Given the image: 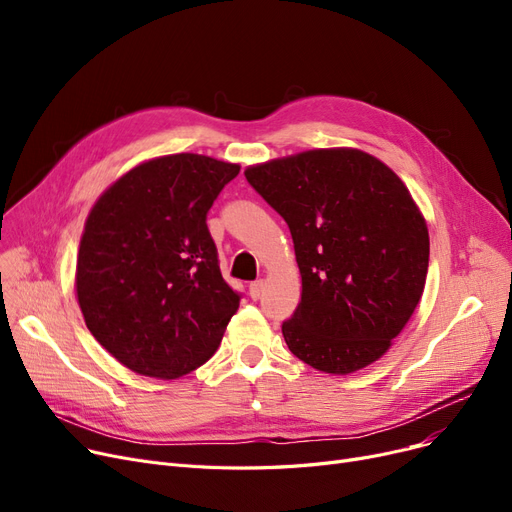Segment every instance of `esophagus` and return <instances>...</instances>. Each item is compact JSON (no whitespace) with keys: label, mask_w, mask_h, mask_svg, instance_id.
<instances>
[{"label":"esophagus","mask_w":512,"mask_h":512,"mask_svg":"<svg viewBox=\"0 0 512 512\" xmlns=\"http://www.w3.org/2000/svg\"><path fill=\"white\" fill-rule=\"evenodd\" d=\"M261 292H263V280H255L249 284V297L253 301H257L261 297Z\"/></svg>","instance_id":"34e87169"}]
</instances>
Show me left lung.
<instances>
[{"label": "left lung", "instance_id": "1", "mask_svg": "<svg viewBox=\"0 0 512 512\" xmlns=\"http://www.w3.org/2000/svg\"><path fill=\"white\" fill-rule=\"evenodd\" d=\"M245 176L290 228L301 303L282 324L294 357L336 375L378 361L423 294L429 234L409 188L359 149H313Z\"/></svg>", "mask_w": 512, "mask_h": 512}]
</instances>
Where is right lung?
<instances>
[{
  "label": "right lung",
  "mask_w": 512,
  "mask_h": 512,
  "mask_svg": "<svg viewBox=\"0 0 512 512\" xmlns=\"http://www.w3.org/2000/svg\"><path fill=\"white\" fill-rule=\"evenodd\" d=\"M238 172L197 153L157 157L93 205L76 297L89 332L130 371L176 380L218 351L240 294L222 278L207 211Z\"/></svg>",
  "instance_id": "add662e5"
}]
</instances>
